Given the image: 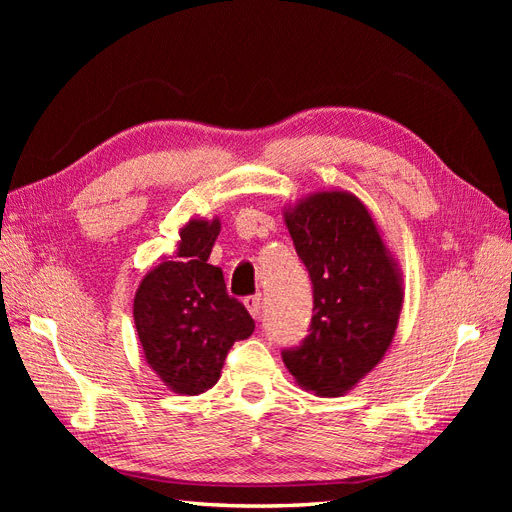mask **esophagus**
I'll list each match as a JSON object with an SVG mask.
<instances>
[{"instance_id": "34e87169", "label": "esophagus", "mask_w": 512, "mask_h": 512, "mask_svg": "<svg viewBox=\"0 0 512 512\" xmlns=\"http://www.w3.org/2000/svg\"><path fill=\"white\" fill-rule=\"evenodd\" d=\"M243 305L247 307V312L252 314V318H260V307H262V299L258 297V294H254V297H245V299H243Z\"/></svg>"}]
</instances>
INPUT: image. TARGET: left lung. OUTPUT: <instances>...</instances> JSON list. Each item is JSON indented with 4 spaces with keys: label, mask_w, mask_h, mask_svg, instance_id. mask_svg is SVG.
<instances>
[{
    "label": "left lung",
    "mask_w": 512,
    "mask_h": 512,
    "mask_svg": "<svg viewBox=\"0 0 512 512\" xmlns=\"http://www.w3.org/2000/svg\"><path fill=\"white\" fill-rule=\"evenodd\" d=\"M294 250L314 284V316L299 348L282 352L303 391L342 397L391 348L404 275L361 198L320 190L284 207Z\"/></svg>",
    "instance_id": "8db88e82"
}]
</instances>
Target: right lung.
I'll return each mask as SVG.
<instances>
[{"label": "right lung", "mask_w": 512, "mask_h": 512, "mask_svg": "<svg viewBox=\"0 0 512 512\" xmlns=\"http://www.w3.org/2000/svg\"><path fill=\"white\" fill-rule=\"evenodd\" d=\"M220 218H192L179 228L173 256H162L138 284L134 324L147 365L173 393L200 395L220 380L228 350L254 333L247 309L209 265Z\"/></svg>", "instance_id": "1"}]
</instances>
